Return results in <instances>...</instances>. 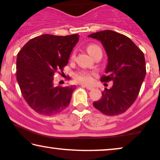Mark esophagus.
I'll use <instances>...</instances> for the list:
<instances>
[{
	"instance_id": "34e87169",
	"label": "esophagus",
	"mask_w": 160,
	"mask_h": 160,
	"mask_svg": "<svg viewBox=\"0 0 160 160\" xmlns=\"http://www.w3.org/2000/svg\"><path fill=\"white\" fill-rule=\"evenodd\" d=\"M82 87H84V88H86L88 90H92L93 89V87L92 86H90V85H85V84H82Z\"/></svg>"
}]
</instances>
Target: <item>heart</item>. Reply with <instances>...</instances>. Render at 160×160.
Listing matches in <instances>:
<instances>
[{
    "label": "heart",
    "instance_id": "1",
    "mask_svg": "<svg viewBox=\"0 0 160 160\" xmlns=\"http://www.w3.org/2000/svg\"><path fill=\"white\" fill-rule=\"evenodd\" d=\"M99 48L97 45H90L89 47H88V52H89V54H91V53L93 52L96 49ZM92 73L88 72V71H81V72H78V73L76 75V78L79 82H82V83H90L92 81Z\"/></svg>",
    "mask_w": 160,
    "mask_h": 160
}]
</instances>
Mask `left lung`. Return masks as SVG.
Returning <instances> with one entry per match:
<instances>
[{
  "label": "left lung",
  "instance_id": "left-lung-1",
  "mask_svg": "<svg viewBox=\"0 0 160 160\" xmlns=\"http://www.w3.org/2000/svg\"><path fill=\"white\" fill-rule=\"evenodd\" d=\"M88 37L101 41L107 54L106 76L101 81L113 82L93 106L105 115H119L134 103L140 90L146 74L144 53L129 38L114 31H100Z\"/></svg>",
  "mask_w": 160,
  "mask_h": 160
}]
</instances>
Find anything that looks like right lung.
<instances>
[{
  "label": "right lung",
  "instance_id": "add662e5",
  "mask_svg": "<svg viewBox=\"0 0 160 160\" xmlns=\"http://www.w3.org/2000/svg\"><path fill=\"white\" fill-rule=\"evenodd\" d=\"M78 34H44L29 40L16 60L17 82L29 106L44 116L58 113L68 107L76 85L55 87L57 71L63 70L78 43Z\"/></svg>",
  "mask_w": 160,
  "mask_h": 160
}]
</instances>
